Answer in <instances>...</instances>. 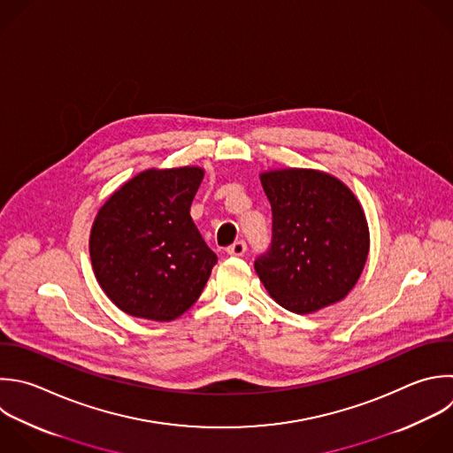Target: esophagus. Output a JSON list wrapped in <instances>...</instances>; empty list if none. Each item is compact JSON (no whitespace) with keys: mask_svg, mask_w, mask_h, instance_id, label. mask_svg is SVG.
Here are the masks:
<instances>
[{"mask_svg":"<svg viewBox=\"0 0 453 453\" xmlns=\"http://www.w3.org/2000/svg\"><path fill=\"white\" fill-rule=\"evenodd\" d=\"M226 253H228L230 257H242V255L246 253V242H244V241L234 242L232 246L226 248Z\"/></svg>","mask_w":453,"mask_h":453,"instance_id":"esophagus-1","label":"esophagus"}]
</instances>
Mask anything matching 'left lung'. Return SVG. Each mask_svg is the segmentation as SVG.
<instances>
[{
	"mask_svg": "<svg viewBox=\"0 0 453 453\" xmlns=\"http://www.w3.org/2000/svg\"><path fill=\"white\" fill-rule=\"evenodd\" d=\"M260 182L273 209V242L255 271L269 296L301 315L342 301L370 250L354 193L340 179L306 168L269 170Z\"/></svg>",
	"mask_w": 453,
	"mask_h": 453,
	"instance_id": "8db88e82",
	"label": "left lung"
}]
</instances>
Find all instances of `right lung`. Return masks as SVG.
<instances>
[{"label": "right lung", "instance_id": "1", "mask_svg": "<svg viewBox=\"0 0 453 453\" xmlns=\"http://www.w3.org/2000/svg\"><path fill=\"white\" fill-rule=\"evenodd\" d=\"M203 173L198 166L145 170L99 209L90 232L92 267L127 315L168 322L200 297L218 262L189 214Z\"/></svg>", "mask_w": 453, "mask_h": 453}]
</instances>
